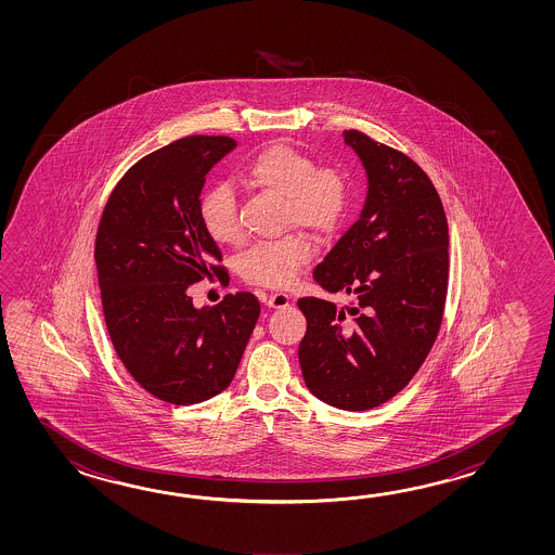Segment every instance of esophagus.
<instances>
[{"label": "esophagus", "instance_id": "obj_1", "mask_svg": "<svg viewBox=\"0 0 555 555\" xmlns=\"http://www.w3.org/2000/svg\"><path fill=\"white\" fill-rule=\"evenodd\" d=\"M263 304L268 307H272V309H283V307H287L292 304V299H289V295L270 294L263 295Z\"/></svg>", "mask_w": 555, "mask_h": 555}]
</instances>
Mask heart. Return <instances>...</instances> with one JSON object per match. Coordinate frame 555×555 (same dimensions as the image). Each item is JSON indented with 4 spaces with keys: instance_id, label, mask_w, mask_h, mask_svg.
<instances>
[{
    "instance_id": "1",
    "label": "heart",
    "mask_w": 555,
    "mask_h": 555,
    "mask_svg": "<svg viewBox=\"0 0 555 555\" xmlns=\"http://www.w3.org/2000/svg\"><path fill=\"white\" fill-rule=\"evenodd\" d=\"M244 178L249 186L285 202L283 225L306 228L313 236L327 237L341 228L353 190L337 166H318L309 154L289 144H272L249 163ZM198 216L216 244L236 246L244 237L236 196L230 186L216 184L202 194ZM313 248L304 234L251 246L237 260V272L249 283L283 289L311 260Z\"/></svg>"
}]
</instances>
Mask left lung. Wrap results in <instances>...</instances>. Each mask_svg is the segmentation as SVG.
<instances>
[{
	"label": "left lung",
	"instance_id": "8db88e82",
	"mask_svg": "<svg viewBox=\"0 0 555 555\" xmlns=\"http://www.w3.org/2000/svg\"><path fill=\"white\" fill-rule=\"evenodd\" d=\"M343 137L365 166V208L313 280L353 301H297L307 319L299 365L319 401L366 411L401 392L437 341L449 289V222L433 180L411 156L361 130Z\"/></svg>",
	"mask_w": 555,
	"mask_h": 555
}]
</instances>
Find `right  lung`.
<instances>
[{"label": "right lung", "mask_w": 555, "mask_h": 555, "mask_svg": "<svg viewBox=\"0 0 555 555\" xmlns=\"http://www.w3.org/2000/svg\"><path fill=\"white\" fill-rule=\"evenodd\" d=\"M234 146L230 137L194 134L142 156L111 192L96 230L108 337L130 377L170 404L220 395L260 318V301L248 292L202 309L189 295L212 273L228 283L198 204L206 175Z\"/></svg>", "instance_id": "1"}]
</instances>
